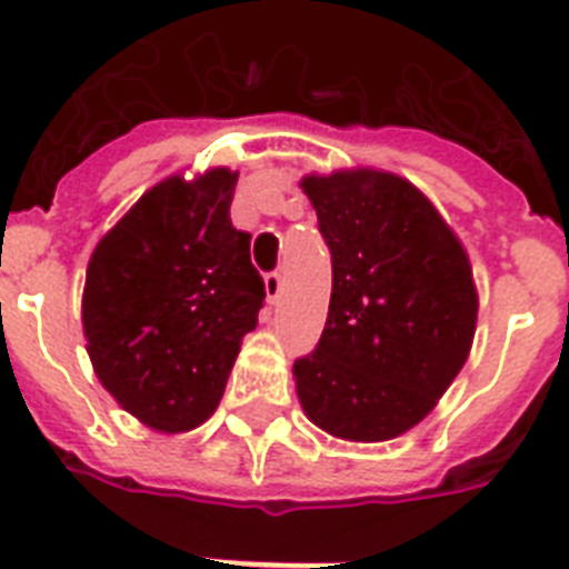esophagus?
Masks as SVG:
<instances>
[{"label": "esophagus", "mask_w": 569, "mask_h": 569, "mask_svg": "<svg viewBox=\"0 0 569 569\" xmlns=\"http://www.w3.org/2000/svg\"><path fill=\"white\" fill-rule=\"evenodd\" d=\"M280 292H283V274H280V271H269V274H266V295H269L271 303L280 298Z\"/></svg>", "instance_id": "1"}]
</instances>
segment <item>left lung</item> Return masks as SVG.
<instances>
[{
    "mask_svg": "<svg viewBox=\"0 0 569 569\" xmlns=\"http://www.w3.org/2000/svg\"><path fill=\"white\" fill-rule=\"evenodd\" d=\"M300 187L332 253V292L316 350L292 368L298 400L341 441H391L468 362L479 312L468 251L400 174L339 169Z\"/></svg>",
    "mask_w": 569,
    "mask_h": 569,
    "instance_id": "obj_1",
    "label": "left lung"
}]
</instances>
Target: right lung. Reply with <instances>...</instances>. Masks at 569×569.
I'll list each match as a JSON object with an SVG mask.
<instances>
[{
    "mask_svg": "<svg viewBox=\"0 0 569 569\" xmlns=\"http://www.w3.org/2000/svg\"><path fill=\"white\" fill-rule=\"evenodd\" d=\"M239 172L160 180L99 239L81 325L99 382L154 432H189L219 406L266 283L230 224Z\"/></svg>",
    "mask_w": 569,
    "mask_h": 569,
    "instance_id": "1",
    "label": "right lung"
}]
</instances>
